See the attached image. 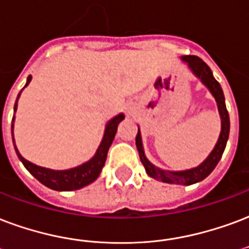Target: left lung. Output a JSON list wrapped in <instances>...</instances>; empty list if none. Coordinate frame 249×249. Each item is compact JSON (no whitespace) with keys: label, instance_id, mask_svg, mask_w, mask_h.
Masks as SVG:
<instances>
[{"label":"left lung","instance_id":"obj_1","mask_svg":"<svg viewBox=\"0 0 249 249\" xmlns=\"http://www.w3.org/2000/svg\"><path fill=\"white\" fill-rule=\"evenodd\" d=\"M182 60L186 61L190 67V69L193 71L194 74L197 77L201 78V81L206 85L210 91L213 93V96L215 97L216 104H218V109H219L220 118H222V131H220L219 139L216 142L215 147L213 149V152L209 155V158L205 161L198 165L197 168L189 169V171L184 172H165L162 169H159L155 165H152L151 162L145 159L144 151H143V144H142V136H140V131L138 130V135H136V148L139 152L140 161L143 162V165L145 168V172L151 176L152 178L161 181V182H167V184H177V185H192L196 182L202 181L203 178H206L207 176L210 175L211 172L214 171V168L216 167V164L219 162L220 158L224 152L226 144H227V139H229L230 134V117L229 111L226 109V104H224V96L223 90L220 88V84L216 81L213 72H211L210 67L197 56L188 55L182 57Z\"/></svg>","mask_w":249,"mask_h":249}]
</instances>
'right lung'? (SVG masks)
<instances>
[{
	"instance_id": "obj_1",
	"label": "right lung",
	"mask_w": 249,
	"mask_h": 249,
	"mask_svg": "<svg viewBox=\"0 0 249 249\" xmlns=\"http://www.w3.org/2000/svg\"><path fill=\"white\" fill-rule=\"evenodd\" d=\"M30 81H31V76L27 77V82H26L25 87L29 85ZM19 94H18V98H19ZM18 98H17V101H18ZM17 101L16 105H14V111L17 110ZM123 119H124V115L119 114L106 124L104 139L101 142L94 158L85 162V164L80 165V167L72 168V169H68V171H51V169L38 167L33 162L27 161L26 159L22 158V155L18 152V149L16 147L17 155H18L20 161L23 162L26 169L39 182L46 185L47 188L59 190V192L77 190V189H81L84 186H87V185L91 184L100 176L101 171H102V168L105 165V161H106V158H107V151H109L110 145L113 143L114 136H115V132H117L118 124ZM13 122H14V118H13ZM13 127H14V124H11V134H13ZM13 142H14V135H13Z\"/></svg>"
}]
</instances>
